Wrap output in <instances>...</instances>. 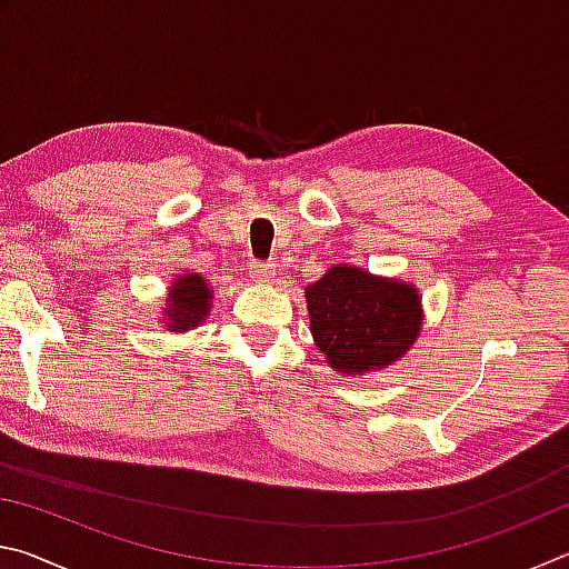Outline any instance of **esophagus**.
<instances>
[{"label": "esophagus", "instance_id": "esophagus-1", "mask_svg": "<svg viewBox=\"0 0 569 569\" xmlns=\"http://www.w3.org/2000/svg\"><path fill=\"white\" fill-rule=\"evenodd\" d=\"M248 273H250V278H253L256 283H273V278H276V273H273V268L268 266V263H261V261H253L250 263V268H248Z\"/></svg>", "mask_w": 569, "mask_h": 569}]
</instances>
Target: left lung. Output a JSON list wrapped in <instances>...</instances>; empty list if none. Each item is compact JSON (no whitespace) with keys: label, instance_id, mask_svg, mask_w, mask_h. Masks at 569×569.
<instances>
[{"label":"left lung","instance_id":"obj_1","mask_svg":"<svg viewBox=\"0 0 569 569\" xmlns=\"http://www.w3.org/2000/svg\"><path fill=\"white\" fill-rule=\"evenodd\" d=\"M311 333L341 373L381 369L409 351L419 336V293L351 266H333L306 288Z\"/></svg>","mask_w":569,"mask_h":569}]
</instances>
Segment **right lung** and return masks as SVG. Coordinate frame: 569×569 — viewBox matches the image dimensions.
<instances>
[{
	"mask_svg": "<svg viewBox=\"0 0 569 569\" xmlns=\"http://www.w3.org/2000/svg\"><path fill=\"white\" fill-rule=\"evenodd\" d=\"M210 311V291L203 276H182L172 281V293L168 298V326L170 331H188L190 326H198L203 316Z\"/></svg>",
	"mask_w": 569,
	"mask_h": 569,
	"instance_id": "right-lung-1",
	"label": "right lung"
}]
</instances>
